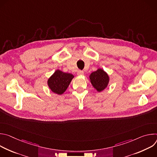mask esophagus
Here are the masks:
<instances>
[{"label": "esophagus", "instance_id": "34e87169", "mask_svg": "<svg viewBox=\"0 0 157 157\" xmlns=\"http://www.w3.org/2000/svg\"><path fill=\"white\" fill-rule=\"evenodd\" d=\"M77 74H78V75L81 76V75H84V72H83L82 71H81V70H79V71L77 72Z\"/></svg>", "mask_w": 157, "mask_h": 157}]
</instances>
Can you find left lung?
Segmentation results:
<instances>
[{"instance_id":"left-lung-1","label":"left lung","mask_w":157,"mask_h":157,"mask_svg":"<svg viewBox=\"0 0 157 157\" xmlns=\"http://www.w3.org/2000/svg\"><path fill=\"white\" fill-rule=\"evenodd\" d=\"M89 77L91 84L99 93L104 91L107 87L110 80L108 74L101 68L91 73Z\"/></svg>"}]
</instances>
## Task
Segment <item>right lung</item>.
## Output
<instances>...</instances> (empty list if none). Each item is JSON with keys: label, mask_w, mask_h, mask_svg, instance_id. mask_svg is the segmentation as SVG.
Segmentation results:
<instances>
[{"label": "right lung", "mask_w": 157, "mask_h": 157, "mask_svg": "<svg viewBox=\"0 0 157 157\" xmlns=\"http://www.w3.org/2000/svg\"><path fill=\"white\" fill-rule=\"evenodd\" d=\"M74 76L68 73H64L57 70L48 78L47 84L50 90L58 95L63 94L68 89Z\"/></svg>", "instance_id": "obj_1"}]
</instances>
